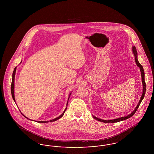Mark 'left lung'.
<instances>
[{
    "instance_id": "1",
    "label": "left lung",
    "mask_w": 154,
    "mask_h": 154,
    "mask_svg": "<svg viewBox=\"0 0 154 154\" xmlns=\"http://www.w3.org/2000/svg\"><path fill=\"white\" fill-rule=\"evenodd\" d=\"M132 51H133V54H134V57H134V58H135V62H136L137 65L139 66L140 67V72H141V77H142V82H143V94H142V96H141V98H140V100L139 102L138 103V105L137 106V107H136V109L134 110V111L132 112V113H131V114H129V116H126V117H122L119 118H117V119H111V120H108V121H107V120L101 119H100V118H96L94 116V118L95 119H96V120L99 121H100V122H105V123H109V122H111V123H114V122H119V121H124V120H125V119H128V118H131L132 116H133L134 115V114L136 112V111L137 110L138 107H139L140 104V103L141 102L142 100L144 99V97L145 94H146V82H145V80H144V69H143V66H141V65L140 63L139 62V61H138V60H137V53L136 48L135 47H133V48H132Z\"/></svg>"
}]
</instances>
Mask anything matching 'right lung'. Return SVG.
Instances as JSON below:
<instances>
[{"label": "right lung", "mask_w": 154, "mask_h": 154, "mask_svg": "<svg viewBox=\"0 0 154 154\" xmlns=\"http://www.w3.org/2000/svg\"><path fill=\"white\" fill-rule=\"evenodd\" d=\"M16 69H17V67H15L14 68V71H13V79H12V82H11V95H12V97H13V100L15 101V99H14V78H15V72H16ZM66 109H67V107H66V109H65V111H63V112L58 117L56 118H55V119H52V120H50V122H52V121H57V120H58V119L59 118H60L62 117L63 115H64V113H65V112L66 111ZM23 115V114H22ZM25 117H26L25 116H24ZM49 121H37V122H39V123H46V122H48Z\"/></svg>", "instance_id": "add662e5"}]
</instances>
